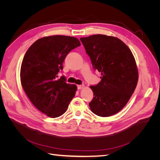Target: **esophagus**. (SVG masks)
I'll use <instances>...</instances> for the list:
<instances>
[{
	"mask_svg": "<svg viewBox=\"0 0 160 160\" xmlns=\"http://www.w3.org/2000/svg\"><path fill=\"white\" fill-rule=\"evenodd\" d=\"M84 88V85H77V89H81Z\"/></svg>",
	"mask_w": 160,
	"mask_h": 160,
	"instance_id": "esophagus-1",
	"label": "esophagus"
}]
</instances>
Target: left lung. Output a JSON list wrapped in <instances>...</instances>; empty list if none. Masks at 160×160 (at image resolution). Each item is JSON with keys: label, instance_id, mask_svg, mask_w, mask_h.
Wrapping results in <instances>:
<instances>
[{"label": "left lung", "instance_id": "left-lung-1", "mask_svg": "<svg viewBox=\"0 0 160 160\" xmlns=\"http://www.w3.org/2000/svg\"><path fill=\"white\" fill-rule=\"evenodd\" d=\"M93 68L101 72V82L90 86L93 98L92 112L101 117L118 113L128 102L136 88L138 70L129 48L119 38L94 35L80 38Z\"/></svg>", "mask_w": 160, "mask_h": 160}]
</instances>
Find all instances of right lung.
<instances>
[{"label":"right lung","mask_w":160,"mask_h":160,"mask_svg":"<svg viewBox=\"0 0 160 160\" xmlns=\"http://www.w3.org/2000/svg\"><path fill=\"white\" fill-rule=\"evenodd\" d=\"M80 45L75 37H45L34 42L24 56L21 85L33 105L48 117L55 118L65 113L75 95V85L67 83L64 76L57 77L68 53Z\"/></svg>","instance_id":"obj_1"}]
</instances>
